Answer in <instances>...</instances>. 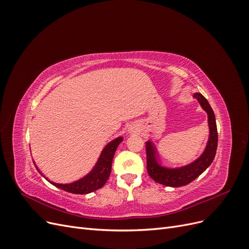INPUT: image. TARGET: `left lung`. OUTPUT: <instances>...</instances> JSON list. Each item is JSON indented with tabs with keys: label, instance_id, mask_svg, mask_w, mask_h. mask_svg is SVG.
I'll return each mask as SVG.
<instances>
[{
	"label": "left lung",
	"instance_id": "obj_1",
	"mask_svg": "<svg viewBox=\"0 0 249 249\" xmlns=\"http://www.w3.org/2000/svg\"><path fill=\"white\" fill-rule=\"evenodd\" d=\"M193 97L199 103L200 107L207 112L208 114V124H209V140L203 153L190 164L184 165L179 167H167L164 166L157 157L154 144L149 140L146 141V168L149 177L155 182L164 186L169 187H180L191 183L201 173L205 171L211 164H212L218 143V134L216 126L215 114L211 108L209 102L202 94L195 92Z\"/></svg>",
	"mask_w": 249,
	"mask_h": 249
}]
</instances>
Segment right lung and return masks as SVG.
<instances>
[{
	"label": "right lung",
	"instance_id": "1",
	"mask_svg": "<svg viewBox=\"0 0 249 249\" xmlns=\"http://www.w3.org/2000/svg\"><path fill=\"white\" fill-rule=\"evenodd\" d=\"M123 140H124V138L122 136H119L115 139H113L112 141H110L102 150V154L99 158V160H97V162L95 163L94 167L90 170L86 176H84L83 178L74 180V182H71V183L59 184V183L52 182V180L48 179L42 175L36 165H35V167L37 170H38L40 175L47 180H49L52 185H54L66 192L73 193V194L91 193L97 189H100V188H102L105 184H106V182L110 177V173H111L113 157H114V154L116 152L117 146L119 145V143Z\"/></svg>",
	"mask_w": 249,
	"mask_h": 249
}]
</instances>
